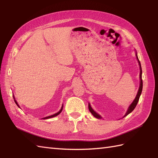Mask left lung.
<instances>
[{
    "instance_id": "1",
    "label": "left lung",
    "mask_w": 158,
    "mask_h": 158,
    "mask_svg": "<svg viewBox=\"0 0 158 158\" xmlns=\"http://www.w3.org/2000/svg\"><path fill=\"white\" fill-rule=\"evenodd\" d=\"M136 59H137V60H138L139 64V66H140V86H139V91H138V93H137V94H136V96L135 99L134 100V101L132 102V103L131 104V105H130L129 108H128V109H127V112H126V115H124V117H126V115H128V114H130L131 112L132 111V110H133L134 109H135V107H136V105H137V103H138L139 100L140 96V94H141L142 89H143V80H142V69H141V65H140V61H139L138 56H137V53L136 54ZM88 108H89V110L90 113H91L92 114V115L96 117V118H98V119L102 118V117H100V115H98V113H96V112L94 111V110L92 109V108L91 107V106H90L89 104L88 105Z\"/></svg>"
}]
</instances>
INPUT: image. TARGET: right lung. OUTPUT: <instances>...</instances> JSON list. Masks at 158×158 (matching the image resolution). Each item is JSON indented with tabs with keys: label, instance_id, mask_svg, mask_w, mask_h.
<instances>
[{
	"label": "right lung",
	"instance_id": "1",
	"mask_svg": "<svg viewBox=\"0 0 158 158\" xmlns=\"http://www.w3.org/2000/svg\"><path fill=\"white\" fill-rule=\"evenodd\" d=\"M13 98H14V97H13ZM14 101H15V104L17 105H18V106H19V105H18V102H17V101L16 100H15V98H14ZM62 109H63V105L62 106V108H61V109L60 110V111H58V113H55V114H53V115H50V116H48V117H44V118H43V119H49V118H52V117H56V116H57V115H58L59 114L62 112Z\"/></svg>",
	"mask_w": 158,
	"mask_h": 158
}]
</instances>
